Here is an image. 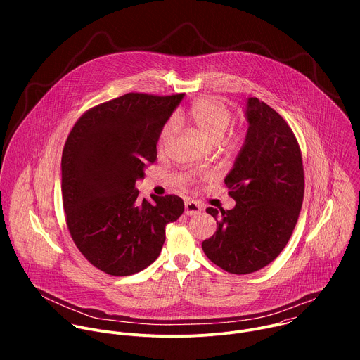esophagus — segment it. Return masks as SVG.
I'll use <instances>...</instances> for the list:
<instances>
[{
  "instance_id": "esophagus-1",
  "label": "esophagus",
  "mask_w": 360,
  "mask_h": 360,
  "mask_svg": "<svg viewBox=\"0 0 360 360\" xmlns=\"http://www.w3.org/2000/svg\"><path fill=\"white\" fill-rule=\"evenodd\" d=\"M200 211H202V207L198 202H195V200H186L185 202V214L188 217L198 215V214H200Z\"/></svg>"
}]
</instances>
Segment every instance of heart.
I'll return each mask as SVG.
<instances>
[{"instance_id": "1", "label": "heart", "mask_w": 360, "mask_h": 360, "mask_svg": "<svg viewBox=\"0 0 360 360\" xmlns=\"http://www.w3.org/2000/svg\"><path fill=\"white\" fill-rule=\"evenodd\" d=\"M184 120L211 143H219L231 122V110L217 98H200L186 110ZM174 135L172 124H167L160 134V143H167Z\"/></svg>"}]
</instances>
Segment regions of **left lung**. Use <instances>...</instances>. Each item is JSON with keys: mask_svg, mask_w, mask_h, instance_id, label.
Masks as SVG:
<instances>
[{"mask_svg": "<svg viewBox=\"0 0 360 360\" xmlns=\"http://www.w3.org/2000/svg\"><path fill=\"white\" fill-rule=\"evenodd\" d=\"M245 102L249 127L225 178L236 205L207 210L218 228L202 242L210 261L236 275L276 259L295 229L304 191L300 148L286 121L258 98Z\"/></svg>", "mask_w": 360, "mask_h": 360, "instance_id": "8db88e82", "label": "left lung"}]
</instances>
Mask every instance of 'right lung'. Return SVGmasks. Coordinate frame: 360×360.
Wrapping results in <instances>:
<instances>
[{
    "mask_svg": "<svg viewBox=\"0 0 360 360\" xmlns=\"http://www.w3.org/2000/svg\"><path fill=\"white\" fill-rule=\"evenodd\" d=\"M184 94L129 92L86 111L71 129L61 160L67 225L79 252L112 276L155 261L165 226L184 212L175 195L139 199L135 182L157 160L160 134Z\"/></svg>",
    "mask_w": 360,
    "mask_h": 360,
    "instance_id": "1",
    "label": "right lung"
}]
</instances>
